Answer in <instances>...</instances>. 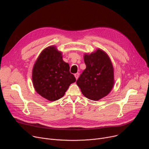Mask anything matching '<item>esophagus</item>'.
I'll list each match as a JSON object with an SVG mask.
<instances>
[{
  "instance_id": "obj_1",
  "label": "esophagus",
  "mask_w": 149,
  "mask_h": 149,
  "mask_svg": "<svg viewBox=\"0 0 149 149\" xmlns=\"http://www.w3.org/2000/svg\"><path fill=\"white\" fill-rule=\"evenodd\" d=\"M74 76H75V77L76 79H77L78 78V77H79V73H76V74H74Z\"/></svg>"
}]
</instances>
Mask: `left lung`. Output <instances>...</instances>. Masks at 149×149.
<instances>
[{"label":"left lung","mask_w":149,"mask_h":149,"mask_svg":"<svg viewBox=\"0 0 149 149\" xmlns=\"http://www.w3.org/2000/svg\"><path fill=\"white\" fill-rule=\"evenodd\" d=\"M86 68L77 81L82 94L87 98L97 101L107 96L114 84V68L107 54L97 49L85 54Z\"/></svg>","instance_id":"left-lung-1"}]
</instances>
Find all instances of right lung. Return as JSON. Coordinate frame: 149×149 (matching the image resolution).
Here are the masks:
<instances>
[{"instance_id": "add662e5", "label": "right lung", "mask_w": 149, "mask_h": 149, "mask_svg": "<svg viewBox=\"0 0 149 149\" xmlns=\"http://www.w3.org/2000/svg\"><path fill=\"white\" fill-rule=\"evenodd\" d=\"M32 79L37 93L50 101L62 98L76 81L70 72L69 64L62 59V52L54 45L39 54L32 69Z\"/></svg>"}]
</instances>
